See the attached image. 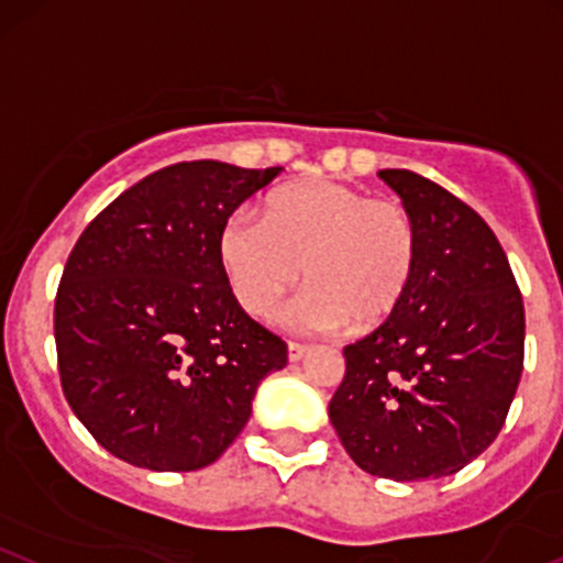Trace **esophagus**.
<instances>
[{
	"label": "esophagus",
	"mask_w": 563,
	"mask_h": 563,
	"mask_svg": "<svg viewBox=\"0 0 563 563\" xmlns=\"http://www.w3.org/2000/svg\"><path fill=\"white\" fill-rule=\"evenodd\" d=\"M310 351H312L310 345H301V342H288V361H294V364H297V361L310 356Z\"/></svg>",
	"instance_id": "obj_1"
}]
</instances>
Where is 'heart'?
Listing matches in <instances>:
<instances>
[{"mask_svg":"<svg viewBox=\"0 0 563 563\" xmlns=\"http://www.w3.org/2000/svg\"><path fill=\"white\" fill-rule=\"evenodd\" d=\"M218 262L234 299L253 318H272L301 280L294 307L307 331H369L386 323L410 291L418 229L396 199L310 180L280 188L266 218L236 210L218 236Z\"/></svg>","mask_w":563,"mask_h":563,"instance_id":"heart-1","label":"heart"}]
</instances>
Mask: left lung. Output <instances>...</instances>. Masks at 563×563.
<instances>
[{
	"label": "left lung",
	"mask_w": 563,
	"mask_h": 563,
	"mask_svg": "<svg viewBox=\"0 0 563 563\" xmlns=\"http://www.w3.org/2000/svg\"><path fill=\"white\" fill-rule=\"evenodd\" d=\"M377 175L416 221L418 264L399 310L342 351L329 418L369 475L437 481L475 461L505 426L523 372V299L470 205L407 169Z\"/></svg>",
	"instance_id": "obj_1"
}]
</instances>
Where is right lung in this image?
Returning a JSON list of instances; mask_svg holds the SVG:
<instances>
[{"instance_id": "right-lung-1", "label": "right lung", "mask_w": 563, "mask_h": 563, "mask_svg": "<svg viewBox=\"0 0 563 563\" xmlns=\"http://www.w3.org/2000/svg\"><path fill=\"white\" fill-rule=\"evenodd\" d=\"M280 167L183 162L86 227L56 294L58 375L93 440L153 472L212 464L245 429L286 342L242 312L218 262L232 212Z\"/></svg>"}]
</instances>
